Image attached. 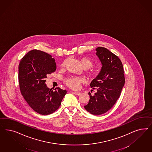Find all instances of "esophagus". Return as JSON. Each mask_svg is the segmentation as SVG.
<instances>
[{
    "mask_svg": "<svg viewBox=\"0 0 152 152\" xmlns=\"http://www.w3.org/2000/svg\"><path fill=\"white\" fill-rule=\"evenodd\" d=\"M72 93L74 94L75 95H80L81 94V93L79 92H74V91H72Z\"/></svg>",
    "mask_w": 152,
    "mask_h": 152,
    "instance_id": "1",
    "label": "esophagus"
}]
</instances>
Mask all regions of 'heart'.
<instances>
[{"label": "heart", "instance_id": "1", "mask_svg": "<svg viewBox=\"0 0 152 152\" xmlns=\"http://www.w3.org/2000/svg\"><path fill=\"white\" fill-rule=\"evenodd\" d=\"M79 62L81 66L83 69H88L91 68L93 65L92 61L89 59L88 57H83L79 58ZM66 64V61H64L62 64L61 67H64ZM90 74H92L90 73ZM83 81V79L80 77H69V78H67L65 80L64 82L69 87V88L74 89V90H77L80 86V84Z\"/></svg>", "mask_w": 152, "mask_h": 152}]
</instances>
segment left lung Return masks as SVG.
Listing matches in <instances>:
<instances>
[{"label": "left lung", "instance_id": "1", "mask_svg": "<svg viewBox=\"0 0 152 152\" xmlns=\"http://www.w3.org/2000/svg\"><path fill=\"white\" fill-rule=\"evenodd\" d=\"M96 55L101 61L100 73L90 83L96 92L84 106L86 110L93 115H101L109 110L119 99L125 83L123 66L117 56L106 48L99 47Z\"/></svg>", "mask_w": 152, "mask_h": 152}]
</instances>
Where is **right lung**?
<instances>
[{
	"instance_id": "1",
	"label": "right lung",
	"mask_w": 152,
	"mask_h": 152,
	"mask_svg": "<svg viewBox=\"0 0 152 152\" xmlns=\"http://www.w3.org/2000/svg\"><path fill=\"white\" fill-rule=\"evenodd\" d=\"M56 64L50 55L33 50L23 57L18 67L19 88L24 99L33 110L41 115L57 110L67 91L59 87L54 90L46 85L48 74L54 72Z\"/></svg>"
}]
</instances>
